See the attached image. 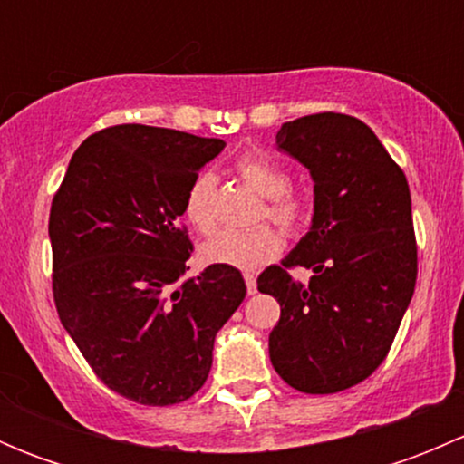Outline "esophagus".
Returning <instances> with one entry per match:
<instances>
[{
  "label": "esophagus",
  "instance_id": "34e87169",
  "mask_svg": "<svg viewBox=\"0 0 464 464\" xmlns=\"http://www.w3.org/2000/svg\"><path fill=\"white\" fill-rule=\"evenodd\" d=\"M245 283H246V292H249V294L258 292V283H256L254 274H245Z\"/></svg>",
  "mask_w": 464,
  "mask_h": 464
}]
</instances>
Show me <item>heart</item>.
<instances>
[{"label":"heart","instance_id":"b5f03b06","mask_svg":"<svg viewBox=\"0 0 464 464\" xmlns=\"http://www.w3.org/2000/svg\"><path fill=\"white\" fill-rule=\"evenodd\" d=\"M236 172L262 198L258 219H271L285 233H298L310 219V199L294 190L289 172L262 152H245L236 159ZM215 195L218 177L199 172L184 195V218L198 231L215 228ZM283 251V236L271 224H258L249 231H219L204 242L199 256L208 265L258 269Z\"/></svg>","mask_w":464,"mask_h":464}]
</instances>
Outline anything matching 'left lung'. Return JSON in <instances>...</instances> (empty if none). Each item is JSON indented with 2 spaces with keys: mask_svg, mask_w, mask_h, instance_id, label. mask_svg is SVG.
Segmentation results:
<instances>
[{
  "mask_svg": "<svg viewBox=\"0 0 464 464\" xmlns=\"http://www.w3.org/2000/svg\"><path fill=\"white\" fill-rule=\"evenodd\" d=\"M276 145L314 179L307 236L258 276V292L280 303L269 334L276 372L292 388L330 395L382 366L418 280L409 181L366 123L310 114L283 123ZM313 269L307 285L288 276Z\"/></svg>",
  "mask_w": 464,
  "mask_h": 464,
  "instance_id": "obj_1",
  "label": "left lung"
}]
</instances>
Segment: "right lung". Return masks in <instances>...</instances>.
Masks as SVG:
<instances>
[{"mask_svg":"<svg viewBox=\"0 0 464 464\" xmlns=\"http://www.w3.org/2000/svg\"><path fill=\"white\" fill-rule=\"evenodd\" d=\"M222 139L125 123L82 141L53 195V301L96 377L145 406L204 386L219 327L245 301L236 266L181 283L193 254L184 195Z\"/></svg>","mask_w":464,"mask_h":464,"instance_id":"1","label":"right lung"}]
</instances>
